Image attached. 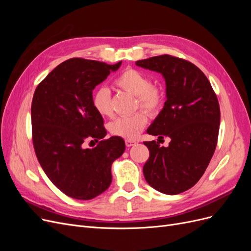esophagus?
Segmentation results:
<instances>
[{"label":"esophagus","mask_w":251,"mask_h":251,"mask_svg":"<svg viewBox=\"0 0 251 251\" xmlns=\"http://www.w3.org/2000/svg\"><path fill=\"white\" fill-rule=\"evenodd\" d=\"M135 143H136L135 140H131V139H126V147H132V146H134Z\"/></svg>","instance_id":"esophagus-1"}]
</instances>
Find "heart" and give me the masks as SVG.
<instances>
[{
  "label": "heart",
  "mask_w": 251,
  "mask_h": 251,
  "mask_svg": "<svg viewBox=\"0 0 251 251\" xmlns=\"http://www.w3.org/2000/svg\"><path fill=\"white\" fill-rule=\"evenodd\" d=\"M115 85L137 96L136 108L140 107L151 116H155L160 112L164 102V92L161 87L151 85V77L148 74L128 68L118 75L115 79ZM92 103L94 109L101 116L111 117L113 115L111 92L107 87H100L94 91ZM147 112L138 111L132 115L115 119L110 125L111 133L126 139H135L148 123Z\"/></svg>",
  "instance_id": "heart-1"
}]
</instances>
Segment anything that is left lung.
<instances>
[{
    "instance_id": "8db88e82",
    "label": "left lung",
    "mask_w": 251,
    "mask_h": 251,
    "mask_svg": "<svg viewBox=\"0 0 251 251\" xmlns=\"http://www.w3.org/2000/svg\"><path fill=\"white\" fill-rule=\"evenodd\" d=\"M136 65L163 75L166 101L147 132L171 138L166 148L155 140L144 142L150 151L144 178L160 193H183L200 180L215 153L220 127L217 95L205 74L183 58L163 54Z\"/></svg>"
}]
</instances>
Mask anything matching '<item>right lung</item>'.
Instances as JSON below:
<instances>
[{
	"mask_svg": "<svg viewBox=\"0 0 251 251\" xmlns=\"http://www.w3.org/2000/svg\"><path fill=\"white\" fill-rule=\"evenodd\" d=\"M121 62L70 58L59 64L36 87L31 104L32 141L42 169L65 195L90 200L112 182L111 166L124 154V139H103L107 130L92 103L94 88ZM101 141L87 149L88 142Z\"/></svg>",
	"mask_w": 251,
	"mask_h": 251,
	"instance_id": "add662e5",
	"label": "right lung"
}]
</instances>
